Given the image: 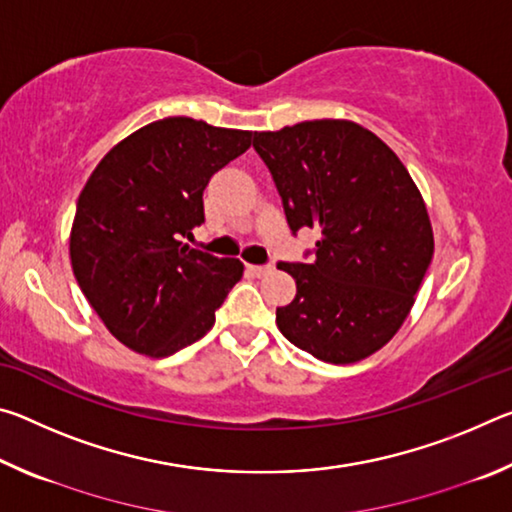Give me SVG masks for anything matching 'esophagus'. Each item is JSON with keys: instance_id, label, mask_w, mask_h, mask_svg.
<instances>
[{"instance_id": "34e87169", "label": "esophagus", "mask_w": 512, "mask_h": 512, "mask_svg": "<svg viewBox=\"0 0 512 512\" xmlns=\"http://www.w3.org/2000/svg\"><path fill=\"white\" fill-rule=\"evenodd\" d=\"M248 271L257 275V277H264L273 271V266H255V264H248Z\"/></svg>"}]
</instances>
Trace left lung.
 I'll return each mask as SVG.
<instances>
[{"instance_id":"1","label":"left lung","mask_w":512,"mask_h":512,"mask_svg":"<svg viewBox=\"0 0 512 512\" xmlns=\"http://www.w3.org/2000/svg\"><path fill=\"white\" fill-rule=\"evenodd\" d=\"M289 228H318L314 264L277 268L296 298L275 323L296 348L354 363L393 339L433 257L427 205L402 160L350 119H314L255 133Z\"/></svg>"}]
</instances>
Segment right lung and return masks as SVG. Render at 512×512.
Returning a JSON list of instances; mask_svg holds the SVG:
<instances>
[{"label":"right lung","mask_w":512,"mask_h":512,"mask_svg":"<svg viewBox=\"0 0 512 512\" xmlns=\"http://www.w3.org/2000/svg\"><path fill=\"white\" fill-rule=\"evenodd\" d=\"M250 137L167 117L112 146L85 183L69 232L72 271L108 332L133 352L169 357L201 339L244 275L239 259L201 253L185 239L205 221L210 178Z\"/></svg>","instance_id":"add662e5"}]
</instances>
